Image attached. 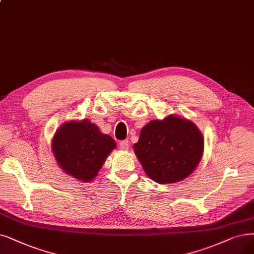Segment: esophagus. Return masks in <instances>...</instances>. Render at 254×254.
Segmentation results:
<instances>
[{
    "mask_svg": "<svg viewBox=\"0 0 254 254\" xmlns=\"http://www.w3.org/2000/svg\"><path fill=\"white\" fill-rule=\"evenodd\" d=\"M120 148H121L122 150H128V148H129V141H128L127 139L121 140V141H120Z\"/></svg>",
    "mask_w": 254,
    "mask_h": 254,
    "instance_id": "34e87169",
    "label": "esophagus"
}]
</instances>
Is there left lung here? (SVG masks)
<instances>
[{
  "label": "left lung",
  "mask_w": 254,
  "mask_h": 254,
  "mask_svg": "<svg viewBox=\"0 0 254 254\" xmlns=\"http://www.w3.org/2000/svg\"><path fill=\"white\" fill-rule=\"evenodd\" d=\"M203 145V137L192 122L169 116L147 124L133 147L146 174L166 185L187 178L196 169Z\"/></svg>",
  "instance_id": "1"
}]
</instances>
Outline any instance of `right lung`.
Instances as JSON below:
<instances>
[{
    "mask_svg": "<svg viewBox=\"0 0 254 254\" xmlns=\"http://www.w3.org/2000/svg\"><path fill=\"white\" fill-rule=\"evenodd\" d=\"M116 146L113 137L101 133L95 124L84 120L60 127L54 135L52 150L66 174L87 182L97 176Z\"/></svg>",
    "mask_w": 254,
    "mask_h": 254,
    "instance_id": "right-lung-1",
    "label": "right lung"
}]
</instances>
